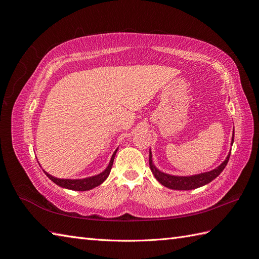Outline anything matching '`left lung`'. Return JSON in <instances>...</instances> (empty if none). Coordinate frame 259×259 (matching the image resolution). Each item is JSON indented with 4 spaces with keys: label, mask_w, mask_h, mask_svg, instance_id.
<instances>
[{
    "label": "left lung",
    "mask_w": 259,
    "mask_h": 259,
    "mask_svg": "<svg viewBox=\"0 0 259 259\" xmlns=\"http://www.w3.org/2000/svg\"><path fill=\"white\" fill-rule=\"evenodd\" d=\"M233 139H234V132H233L232 142H231L232 144H233ZM229 158H230V153L228 154L227 159L221 164V165L213 170L207 171V173H203V174L194 175V176H188V177L171 176L165 173H162V171H160L153 165L151 152L149 154V165H150V169L152 171V174L154 175V177L158 179V182L161 183L163 186H165L169 188V189H174V190H191V189H195V188L204 186L210 183L213 179H215L224 170L227 163L229 161Z\"/></svg>",
    "instance_id": "1"
}]
</instances>
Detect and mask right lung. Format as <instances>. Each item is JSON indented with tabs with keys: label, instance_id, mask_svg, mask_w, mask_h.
I'll return each instance as SVG.
<instances>
[{
	"label": "right lung",
	"instance_id": "1",
	"mask_svg": "<svg viewBox=\"0 0 259 259\" xmlns=\"http://www.w3.org/2000/svg\"><path fill=\"white\" fill-rule=\"evenodd\" d=\"M115 153H116V150L112 154L110 163H109L108 167L103 171V173H100L99 175L93 176V177L84 178V179H59L56 177H53L49 173H46V171H44V173L52 180V182H54L55 184L62 187V188H67V189L75 190V191L91 190V189H93V188H95V187L99 186L100 184H103L106 180V178L109 176V174H110V170L113 165V160H114Z\"/></svg>",
	"mask_w": 259,
	"mask_h": 259
}]
</instances>
